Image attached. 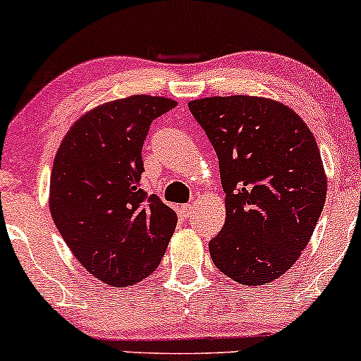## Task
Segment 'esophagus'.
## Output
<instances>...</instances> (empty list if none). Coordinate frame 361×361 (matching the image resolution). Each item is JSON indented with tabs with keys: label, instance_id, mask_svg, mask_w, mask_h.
<instances>
[{
	"label": "esophagus",
	"instance_id": "obj_1",
	"mask_svg": "<svg viewBox=\"0 0 361 361\" xmlns=\"http://www.w3.org/2000/svg\"><path fill=\"white\" fill-rule=\"evenodd\" d=\"M180 214H181V217H185V219L192 217V214H193V205H192V204L181 205V207H180Z\"/></svg>",
	"mask_w": 361,
	"mask_h": 361
}]
</instances>
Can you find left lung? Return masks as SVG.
Returning a JSON list of instances; mask_svg holds the SVG:
<instances>
[{"instance_id":"left-lung-1","label":"left lung","mask_w":361,"mask_h":361,"mask_svg":"<svg viewBox=\"0 0 361 361\" xmlns=\"http://www.w3.org/2000/svg\"><path fill=\"white\" fill-rule=\"evenodd\" d=\"M188 109L217 152L226 192V224L209 243L214 264L238 283H270L299 259L324 207L316 139L268 98L209 97Z\"/></svg>"}]
</instances>
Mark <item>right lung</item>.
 Masks as SVG:
<instances>
[{
    "label": "right lung",
    "instance_id": "add662e5",
    "mask_svg": "<svg viewBox=\"0 0 361 361\" xmlns=\"http://www.w3.org/2000/svg\"><path fill=\"white\" fill-rule=\"evenodd\" d=\"M173 106L147 94L103 103L74 122L54 159V224L82 268L111 287L151 275L175 233V210L140 188L149 127Z\"/></svg>",
    "mask_w": 361,
    "mask_h": 361
}]
</instances>
